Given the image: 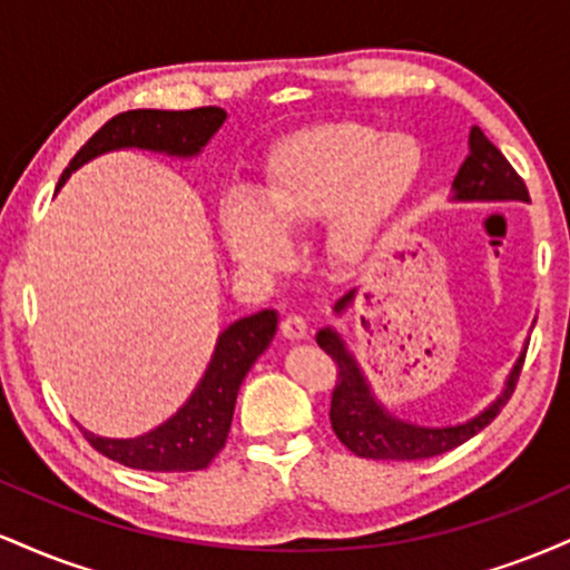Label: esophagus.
I'll return each mask as SVG.
<instances>
[{"instance_id":"1","label":"esophagus","mask_w":570,"mask_h":570,"mask_svg":"<svg viewBox=\"0 0 570 570\" xmlns=\"http://www.w3.org/2000/svg\"><path fill=\"white\" fill-rule=\"evenodd\" d=\"M281 335L286 340H305L307 337V322L299 313H289L281 318Z\"/></svg>"}]
</instances>
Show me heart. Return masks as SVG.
Segmentation results:
<instances>
[{"label":"heart","instance_id":"heart-1","mask_svg":"<svg viewBox=\"0 0 570 570\" xmlns=\"http://www.w3.org/2000/svg\"><path fill=\"white\" fill-rule=\"evenodd\" d=\"M421 144L410 134H377L364 122H313L281 136L265 155L259 203H222V233L238 263L278 267L289 257L284 230L324 219L326 254L353 265L370 252L391 214L421 176Z\"/></svg>","mask_w":570,"mask_h":570}]
</instances>
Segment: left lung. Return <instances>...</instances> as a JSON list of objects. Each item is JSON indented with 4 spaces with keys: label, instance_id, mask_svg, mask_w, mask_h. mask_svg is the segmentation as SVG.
I'll use <instances>...</instances> for the list:
<instances>
[{
    "label": "left lung",
    "instance_id": "obj_1",
    "mask_svg": "<svg viewBox=\"0 0 570 570\" xmlns=\"http://www.w3.org/2000/svg\"><path fill=\"white\" fill-rule=\"evenodd\" d=\"M453 189L458 200H531L522 176L514 171L512 163L503 158L501 149L476 126L469 134V158L463 160ZM351 297L353 292L345 294L335 305V311H343L351 303ZM316 343L318 348L330 353L337 370L330 404L332 431L351 453H356L358 458H375V461H421V458L450 453L458 444L472 440L476 431L485 429L499 415L509 396L514 394L522 362H525V353H522L517 358L512 375H509L503 394L474 421L461 423V426L429 429L399 421L375 402L362 370L353 362V356L345 351L343 340L335 332L322 330L316 335Z\"/></svg>",
    "mask_w": 570,
    "mask_h": 570
}]
</instances>
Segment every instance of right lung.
<instances>
[{"instance_id":"right-lung-1","label":"right lung","mask_w":570,"mask_h":570,"mask_svg":"<svg viewBox=\"0 0 570 570\" xmlns=\"http://www.w3.org/2000/svg\"><path fill=\"white\" fill-rule=\"evenodd\" d=\"M225 117V109L219 107H198L185 109V112L130 109V112L117 115L85 141V147L71 158L67 171L61 174L58 187L82 163L101 153H109V149L141 147L155 149V153L179 155V158L198 155L203 144L217 134ZM276 326V311H259L227 326L217 340L212 364H208L198 389L187 399L185 407L163 426L144 436H136V440H107V436H96L82 429L85 440L98 453L107 455L109 461L122 463L128 469L200 472L225 448L240 383H244L252 364L257 362L259 353L271 345Z\"/></svg>"}]
</instances>
